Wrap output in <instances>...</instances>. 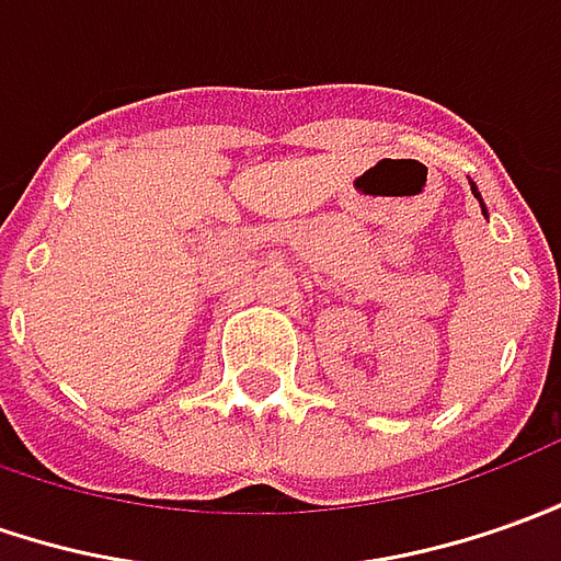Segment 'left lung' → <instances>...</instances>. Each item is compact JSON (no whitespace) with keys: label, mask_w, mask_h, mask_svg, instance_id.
<instances>
[{"label":"left lung","mask_w":561,"mask_h":561,"mask_svg":"<svg viewBox=\"0 0 561 561\" xmlns=\"http://www.w3.org/2000/svg\"><path fill=\"white\" fill-rule=\"evenodd\" d=\"M470 186H472V196L482 202V196H479V190H476V184H470ZM482 215H485V202H482Z\"/></svg>","instance_id":"8db88e82"}]
</instances>
